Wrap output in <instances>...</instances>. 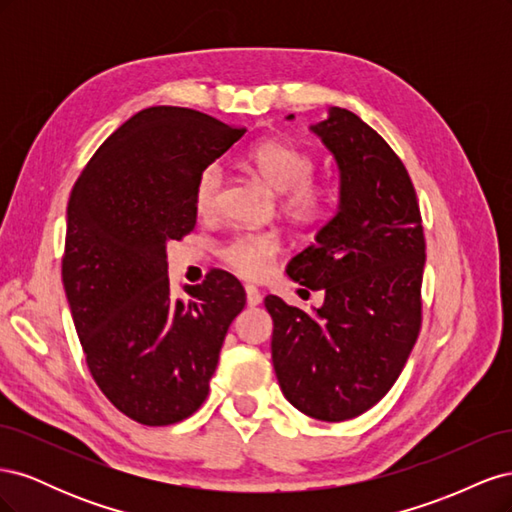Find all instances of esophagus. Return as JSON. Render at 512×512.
I'll return each mask as SVG.
<instances>
[{
	"label": "esophagus",
	"mask_w": 512,
	"mask_h": 512,
	"mask_svg": "<svg viewBox=\"0 0 512 512\" xmlns=\"http://www.w3.org/2000/svg\"><path fill=\"white\" fill-rule=\"evenodd\" d=\"M245 297H247V305L250 307H256L262 301V294L258 292L256 286H245Z\"/></svg>",
	"instance_id": "1"
}]
</instances>
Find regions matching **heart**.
Here are the masks:
<instances>
[{
    "label": "heart",
    "mask_w": 512,
    "mask_h": 512,
    "mask_svg": "<svg viewBox=\"0 0 512 512\" xmlns=\"http://www.w3.org/2000/svg\"><path fill=\"white\" fill-rule=\"evenodd\" d=\"M247 166L275 194H282V209L299 222H318L329 211L331 190L324 183L309 181L314 170L312 158L299 147L282 141H262L247 153ZM222 192L220 166H207L196 181L198 213H213ZM277 254V241L262 232H247L230 239L222 258L243 277H260L269 260Z\"/></svg>",
    "instance_id": "b5f03b06"
}]
</instances>
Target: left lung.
Returning <instances> with one entry per match:
<instances>
[{"label": "left lung", "instance_id": "8db88e82", "mask_svg": "<svg viewBox=\"0 0 512 512\" xmlns=\"http://www.w3.org/2000/svg\"><path fill=\"white\" fill-rule=\"evenodd\" d=\"M309 132L333 160L337 207L286 273L324 290V303L305 312L271 294L265 307L284 397L337 423L376 406L408 361L421 329L425 237L408 170L374 128L331 106Z\"/></svg>", "mask_w": 512, "mask_h": 512}]
</instances>
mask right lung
Returning <instances> with one entry per match:
<instances>
[{"label":"right lung","mask_w":512,"mask_h":512,"mask_svg":"<svg viewBox=\"0 0 512 512\" xmlns=\"http://www.w3.org/2000/svg\"><path fill=\"white\" fill-rule=\"evenodd\" d=\"M235 130L181 106H151L106 138L76 179L61 277L91 376L143 425H173L207 399L237 277L211 271L192 299L170 297V239L196 224V181L235 145Z\"/></svg>","instance_id":"right-lung-1"}]
</instances>
